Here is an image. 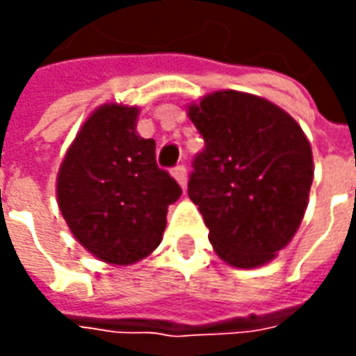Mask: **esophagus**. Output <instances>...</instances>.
<instances>
[{"mask_svg": "<svg viewBox=\"0 0 356 356\" xmlns=\"http://www.w3.org/2000/svg\"><path fill=\"white\" fill-rule=\"evenodd\" d=\"M173 177L177 179L179 185L183 186V188H186V168L183 163H177V165L173 168Z\"/></svg>", "mask_w": 356, "mask_h": 356, "instance_id": "1", "label": "esophagus"}]
</instances>
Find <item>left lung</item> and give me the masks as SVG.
Listing matches in <instances>:
<instances>
[{"mask_svg": "<svg viewBox=\"0 0 356 356\" xmlns=\"http://www.w3.org/2000/svg\"><path fill=\"white\" fill-rule=\"evenodd\" d=\"M206 147L194 156L188 196L217 255L265 265L298 231L313 183V152L298 122L273 102L217 91L188 108Z\"/></svg>", "mask_w": 356, "mask_h": 356, "instance_id": "obj_1", "label": "left lung"}]
</instances>
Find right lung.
Masks as SVG:
<instances>
[{
    "label": "right lung",
    "instance_id": "right-lung-1",
    "mask_svg": "<svg viewBox=\"0 0 356 356\" xmlns=\"http://www.w3.org/2000/svg\"><path fill=\"white\" fill-rule=\"evenodd\" d=\"M139 110L104 104L68 148L58 208L81 246L112 265L147 257L162 242L168 206L181 186L156 163L154 139L135 131Z\"/></svg>",
    "mask_w": 356,
    "mask_h": 356
}]
</instances>
